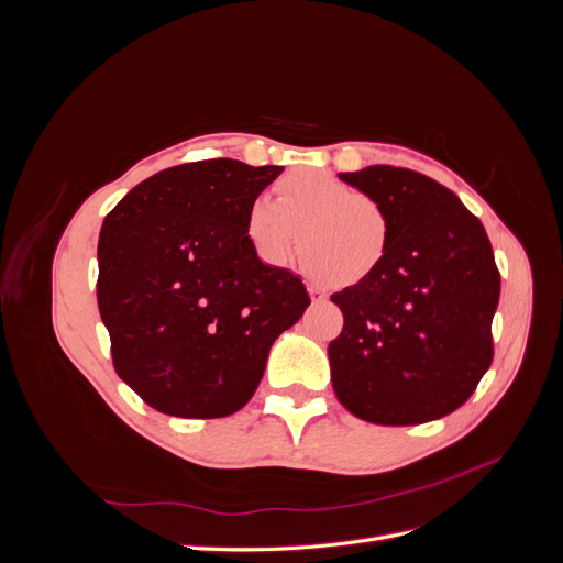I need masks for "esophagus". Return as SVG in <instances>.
Masks as SVG:
<instances>
[{"instance_id": "obj_1", "label": "esophagus", "mask_w": 563, "mask_h": 563, "mask_svg": "<svg viewBox=\"0 0 563 563\" xmlns=\"http://www.w3.org/2000/svg\"><path fill=\"white\" fill-rule=\"evenodd\" d=\"M308 294H310V298L314 300V302H323V300H327L329 296H327V291H321V288L319 286H308Z\"/></svg>"}]
</instances>
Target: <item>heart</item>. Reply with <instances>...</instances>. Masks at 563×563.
<instances>
[{
    "instance_id": "obj_1",
    "label": "heart",
    "mask_w": 563,
    "mask_h": 563,
    "mask_svg": "<svg viewBox=\"0 0 563 563\" xmlns=\"http://www.w3.org/2000/svg\"><path fill=\"white\" fill-rule=\"evenodd\" d=\"M244 228L255 255L269 267L288 263L300 228V267L338 286L371 279L391 244V220L376 199L312 168L284 176L277 199L255 197Z\"/></svg>"
}]
</instances>
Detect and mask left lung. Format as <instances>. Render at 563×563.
<instances>
[{
	"instance_id": "1",
	"label": "left lung",
	"mask_w": 563,
	"mask_h": 563,
	"mask_svg": "<svg viewBox=\"0 0 563 563\" xmlns=\"http://www.w3.org/2000/svg\"><path fill=\"white\" fill-rule=\"evenodd\" d=\"M340 180L391 220L371 279L331 296L343 331L329 345L338 401L376 424H420L463 406L493 360L500 272L482 220L411 168L366 166Z\"/></svg>"
}]
</instances>
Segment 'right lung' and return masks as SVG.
I'll list each match as a JSON object with an SVG mask.
<instances>
[{"instance_id": "1", "label": "right lung", "mask_w": 563, "mask_h": 563, "mask_svg": "<svg viewBox=\"0 0 563 563\" xmlns=\"http://www.w3.org/2000/svg\"><path fill=\"white\" fill-rule=\"evenodd\" d=\"M284 172L236 159L150 176L106 216L98 310L117 376L157 411L223 418L253 397L275 340L310 305L249 244V203Z\"/></svg>"}]
</instances>
